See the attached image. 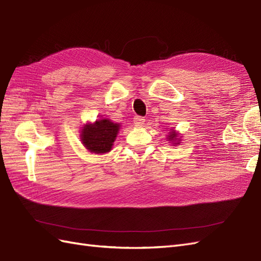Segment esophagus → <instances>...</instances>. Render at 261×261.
I'll use <instances>...</instances> for the list:
<instances>
[{"label":"esophagus","instance_id":"34e87169","mask_svg":"<svg viewBox=\"0 0 261 261\" xmlns=\"http://www.w3.org/2000/svg\"><path fill=\"white\" fill-rule=\"evenodd\" d=\"M133 122H135L136 125H142L145 122V119L143 117L136 116L135 118H133Z\"/></svg>","mask_w":261,"mask_h":261}]
</instances>
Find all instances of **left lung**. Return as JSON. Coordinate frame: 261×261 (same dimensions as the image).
<instances>
[{
    "label": "left lung",
    "mask_w": 261,
    "mask_h": 261,
    "mask_svg": "<svg viewBox=\"0 0 261 261\" xmlns=\"http://www.w3.org/2000/svg\"><path fill=\"white\" fill-rule=\"evenodd\" d=\"M168 138H169V140H175V139H176V133H175V132L170 133V136H169ZM175 144H178V142L175 143Z\"/></svg>",
    "instance_id": "1"
}]
</instances>
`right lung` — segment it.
I'll return each instance as SVG.
<instances>
[{
  "label": "right lung",
  "instance_id": "add662e5",
  "mask_svg": "<svg viewBox=\"0 0 261 261\" xmlns=\"http://www.w3.org/2000/svg\"><path fill=\"white\" fill-rule=\"evenodd\" d=\"M119 124L110 120H97L93 124H86L82 130V140L85 146L93 153H106L111 150L115 142Z\"/></svg>",
  "mask_w": 261,
  "mask_h": 261
}]
</instances>
